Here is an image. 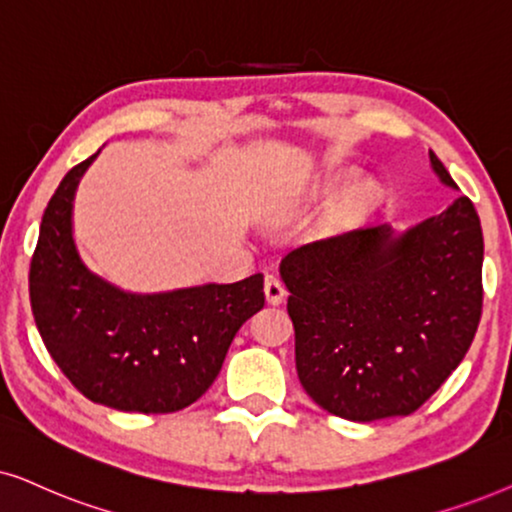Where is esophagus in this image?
I'll return each mask as SVG.
<instances>
[{"mask_svg":"<svg viewBox=\"0 0 512 512\" xmlns=\"http://www.w3.org/2000/svg\"><path fill=\"white\" fill-rule=\"evenodd\" d=\"M264 295H267V302L269 304H281L285 299V288L283 283L278 281L274 276H267V281H264Z\"/></svg>","mask_w":512,"mask_h":512,"instance_id":"obj_1","label":"esophagus"}]
</instances>
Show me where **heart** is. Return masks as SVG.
Wrapping results in <instances>:
<instances>
[{
	"mask_svg": "<svg viewBox=\"0 0 512 512\" xmlns=\"http://www.w3.org/2000/svg\"><path fill=\"white\" fill-rule=\"evenodd\" d=\"M356 196H358V203H365L372 196V189L370 187H360Z\"/></svg>",
	"mask_w": 512,
	"mask_h": 512,
	"instance_id": "1",
	"label": "heart"
}]
</instances>
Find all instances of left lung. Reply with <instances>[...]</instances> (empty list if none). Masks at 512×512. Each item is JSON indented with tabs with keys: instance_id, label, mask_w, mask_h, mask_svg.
Segmentation results:
<instances>
[{
	"instance_id": "obj_1",
	"label": "left lung",
	"mask_w": 512,
	"mask_h": 512,
	"mask_svg": "<svg viewBox=\"0 0 512 512\" xmlns=\"http://www.w3.org/2000/svg\"><path fill=\"white\" fill-rule=\"evenodd\" d=\"M433 170L456 187L442 161ZM482 227L468 196L395 238L356 229L281 262L297 377L335 417L417 412L473 344L482 316Z\"/></svg>"
}]
</instances>
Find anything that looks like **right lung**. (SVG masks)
<instances>
[{"instance_id": "right-lung-1", "label": "right lung", "mask_w": 512, "mask_h": 512, "mask_svg": "<svg viewBox=\"0 0 512 512\" xmlns=\"http://www.w3.org/2000/svg\"><path fill=\"white\" fill-rule=\"evenodd\" d=\"M88 156L44 210L30 262V304L51 358L79 393L121 412L185 410L217 379L229 344L264 306V276L166 295H126L81 264L72 199Z\"/></svg>"}]
</instances>
